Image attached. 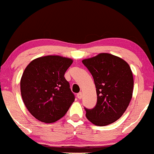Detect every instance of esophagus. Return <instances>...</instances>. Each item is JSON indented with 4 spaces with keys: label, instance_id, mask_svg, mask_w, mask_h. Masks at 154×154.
I'll return each instance as SVG.
<instances>
[{
    "label": "esophagus",
    "instance_id": "esophagus-1",
    "mask_svg": "<svg viewBox=\"0 0 154 154\" xmlns=\"http://www.w3.org/2000/svg\"><path fill=\"white\" fill-rule=\"evenodd\" d=\"M77 98H79V99H81V98H82V93H81V92H80V93H77Z\"/></svg>",
    "mask_w": 154,
    "mask_h": 154
}]
</instances>
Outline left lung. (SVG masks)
I'll use <instances>...</instances> for the list:
<instances>
[{
    "instance_id": "left-lung-1",
    "label": "left lung",
    "mask_w": 154,
    "mask_h": 154,
    "mask_svg": "<svg viewBox=\"0 0 154 154\" xmlns=\"http://www.w3.org/2000/svg\"><path fill=\"white\" fill-rule=\"evenodd\" d=\"M93 76L96 88L97 103L85 108L86 117L97 126H106L119 119L128 109L133 92V76L125 60L102 53L82 60Z\"/></svg>"
}]
</instances>
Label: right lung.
<instances>
[{
    "instance_id": "obj_1",
    "label": "right lung",
    "mask_w": 154,
    "mask_h": 154,
    "mask_svg": "<svg viewBox=\"0 0 154 154\" xmlns=\"http://www.w3.org/2000/svg\"><path fill=\"white\" fill-rule=\"evenodd\" d=\"M73 60L60 56H45L31 61L20 81L24 105L37 119L53 123L66 114L75 95L64 74Z\"/></svg>"
}]
</instances>
